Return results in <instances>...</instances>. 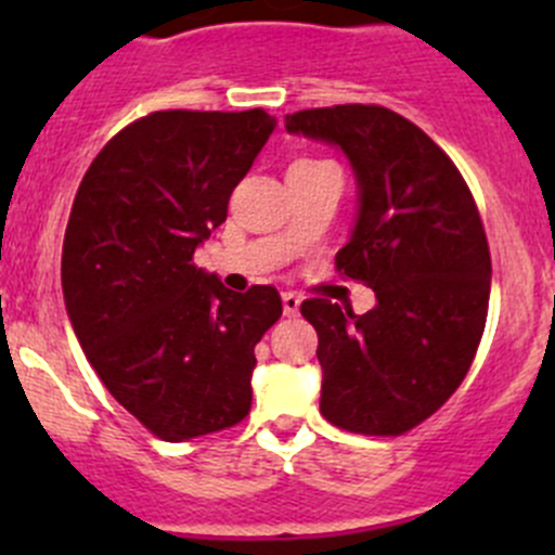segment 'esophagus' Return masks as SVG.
Segmentation results:
<instances>
[{"mask_svg": "<svg viewBox=\"0 0 555 555\" xmlns=\"http://www.w3.org/2000/svg\"><path fill=\"white\" fill-rule=\"evenodd\" d=\"M300 304H304V298H300L298 293H284L282 295V306H284V313H287V317H295V313L300 311Z\"/></svg>", "mask_w": 555, "mask_h": 555, "instance_id": "obj_1", "label": "esophagus"}]
</instances>
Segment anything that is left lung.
<instances>
[{
  "label": "left lung",
  "mask_w": 555,
  "mask_h": 555,
  "mask_svg": "<svg viewBox=\"0 0 555 555\" xmlns=\"http://www.w3.org/2000/svg\"><path fill=\"white\" fill-rule=\"evenodd\" d=\"M284 128L349 160L357 217L335 262L376 293L367 313L300 306L319 335V411L349 433L402 435L456 391L483 335L491 257L478 206L449 155L386 106L304 109Z\"/></svg>",
  "instance_id": "left-lung-1"
}]
</instances>
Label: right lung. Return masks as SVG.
<instances>
[{
    "instance_id": "obj_1",
    "label": "right lung",
    "mask_w": 555,
    "mask_h": 555,
    "mask_svg": "<svg viewBox=\"0 0 555 555\" xmlns=\"http://www.w3.org/2000/svg\"><path fill=\"white\" fill-rule=\"evenodd\" d=\"M273 128L262 109L153 112L104 144L72 204V327L109 395L169 443L242 422L255 346L282 317L273 287L233 293L193 266Z\"/></svg>"
}]
</instances>
